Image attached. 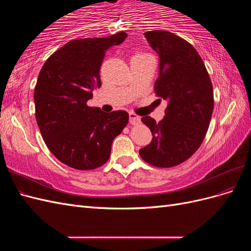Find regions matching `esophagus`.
Wrapping results in <instances>:
<instances>
[{"mask_svg":"<svg viewBox=\"0 0 251 251\" xmlns=\"http://www.w3.org/2000/svg\"><path fill=\"white\" fill-rule=\"evenodd\" d=\"M128 117H130V124L131 125H137L140 123V117L136 115L135 113L128 114Z\"/></svg>","mask_w":251,"mask_h":251,"instance_id":"34e87169","label":"esophagus"}]
</instances>
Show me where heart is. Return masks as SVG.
I'll return each mask as SVG.
<instances>
[{
    "instance_id": "1",
    "label": "heart",
    "mask_w": 251,
    "mask_h": 251,
    "mask_svg": "<svg viewBox=\"0 0 251 251\" xmlns=\"http://www.w3.org/2000/svg\"><path fill=\"white\" fill-rule=\"evenodd\" d=\"M144 57H151V56L150 54H147V53H137V54H135L133 58H144Z\"/></svg>"
}]
</instances>
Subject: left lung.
<instances>
[{
  "label": "left lung",
  "mask_w": 251,
  "mask_h": 251,
  "mask_svg": "<svg viewBox=\"0 0 251 251\" xmlns=\"http://www.w3.org/2000/svg\"><path fill=\"white\" fill-rule=\"evenodd\" d=\"M144 36L159 56L154 88L158 97L168 100V107L159 123L151 116L141 118L153 139L139 155L157 168H172L200 148L214 110V91L201 56L188 42L161 30Z\"/></svg>",
  "instance_id": "8db88e82"
}]
</instances>
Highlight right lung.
Wrapping results in <instances>:
<instances>
[{
	"label": "right lung",
	"instance_id": "right-lung-1",
	"mask_svg": "<svg viewBox=\"0 0 251 251\" xmlns=\"http://www.w3.org/2000/svg\"><path fill=\"white\" fill-rule=\"evenodd\" d=\"M126 36L120 31L101 39L71 41L42 67L34 89L36 123L49 151L72 169L103 165L114 138L127 124L126 111L104 113L87 104L94 89L101 86L100 69L105 52Z\"/></svg>",
	"mask_w": 251,
	"mask_h": 251
}]
</instances>
